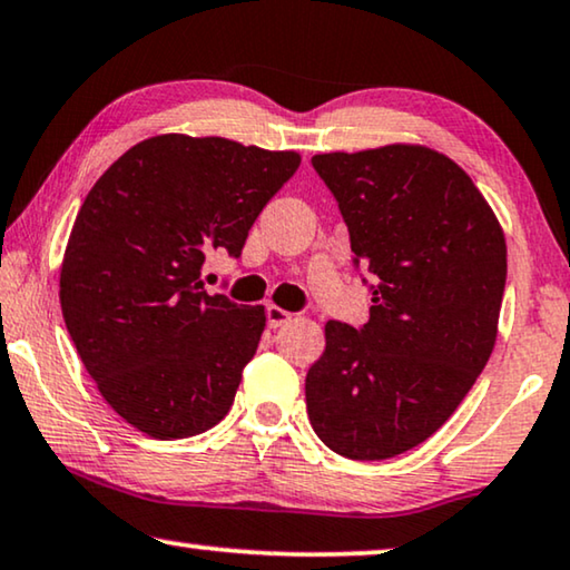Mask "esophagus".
<instances>
[{
    "label": "esophagus",
    "instance_id": "1",
    "mask_svg": "<svg viewBox=\"0 0 570 570\" xmlns=\"http://www.w3.org/2000/svg\"><path fill=\"white\" fill-rule=\"evenodd\" d=\"M266 315H268V327H282V325H286V323H288V320L294 317L292 312L282 309V307H278V304H268Z\"/></svg>",
    "mask_w": 570,
    "mask_h": 570
}]
</instances>
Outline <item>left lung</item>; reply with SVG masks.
I'll list each match as a JSON object with an SVG mask.
<instances>
[{"mask_svg": "<svg viewBox=\"0 0 570 570\" xmlns=\"http://www.w3.org/2000/svg\"><path fill=\"white\" fill-rule=\"evenodd\" d=\"M374 276L368 323H325L304 395L315 434L351 460L403 454L444 426L491 358L507 237L454 159L423 144L315 155Z\"/></svg>", "mask_w": 570, "mask_h": 570, "instance_id": "8db88e82", "label": "left lung"}]
</instances>
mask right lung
Listing matches in <instances>:
<instances>
[{"label": "right lung", "mask_w": 570, "mask_h": 570, "mask_svg": "<svg viewBox=\"0 0 570 570\" xmlns=\"http://www.w3.org/2000/svg\"><path fill=\"white\" fill-rule=\"evenodd\" d=\"M299 163L292 149L159 134L87 194L61 261L63 323L100 395L141 434L186 439L227 415L266 307L206 294L202 266L212 250L239 255Z\"/></svg>", "instance_id": "1"}]
</instances>
